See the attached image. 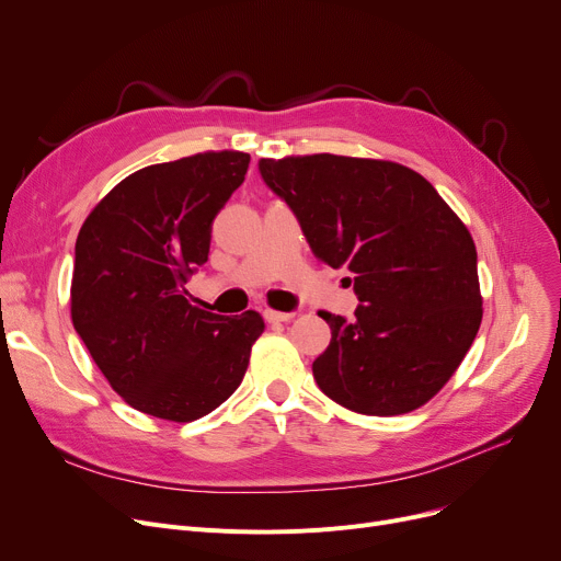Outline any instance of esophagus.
<instances>
[{"mask_svg":"<svg viewBox=\"0 0 561 561\" xmlns=\"http://www.w3.org/2000/svg\"><path fill=\"white\" fill-rule=\"evenodd\" d=\"M263 316H265V320H268V322H290L293 318H296V313H290V311H275V309H265Z\"/></svg>","mask_w":561,"mask_h":561,"instance_id":"obj_1","label":"esophagus"}]
</instances>
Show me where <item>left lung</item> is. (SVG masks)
<instances>
[{"label": "left lung", "mask_w": 561, "mask_h": 561, "mask_svg": "<svg viewBox=\"0 0 561 561\" xmlns=\"http://www.w3.org/2000/svg\"><path fill=\"white\" fill-rule=\"evenodd\" d=\"M259 170L298 216L316 259L355 275V320L322 311L320 391L398 416L448 385L482 322L473 236L423 174L385 159L302 154Z\"/></svg>", "instance_id": "1"}]
</instances>
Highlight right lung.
Masks as SVG:
<instances>
[{
    "instance_id": "right-lung-1",
    "label": "right lung",
    "mask_w": 561,
    "mask_h": 561,
    "mask_svg": "<svg viewBox=\"0 0 561 561\" xmlns=\"http://www.w3.org/2000/svg\"><path fill=\"white\" fill-rule=\"evenodd\" d=\"M250 154L199 152L131 172L83 220L70 286L72 325L129 407L191 423L243 381L263 318L191 305L186 279L209 259L211 225Z\"/></svg>"
}]
</instances>
